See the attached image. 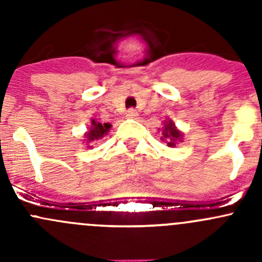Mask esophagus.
Masks as SVG:
<instances>
[{
    "label": "esophagus",
    "mask_w": 262,
    "mask_h": 262,
    "mask_svg": "<svg viewBox=\"0 0 262 262\" xmlns=\"http://www.w3.org/2000/svg\"><path fill=\"white\" fill-rule=\"evenodd\" d=\"M137 116H138V113H137V110L129 109L128 112H126V118H129V119H136Z\"/></svg>",
    "instance_id": "1"
}]
</instances>
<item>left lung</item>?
I'll list each match as a JSON object with an SVG mask.
<instances>
[{"mask_svg":"<svg viewBox=\"0 0 262 262\" xmlns=\"http://www.w3.org/2000/svg\"><path fill=\"white\" fill-rule=\"evenodd\" d=\"M162 136L163 137L161 139H162V141H166L168 147H175L176 142H178L179 139H181L182 134L175 128V124L171 120H168L167 123H166L165 128H163Z\"/></svg>","mask_w":262,"mask_h":262,"instance_id":"1","label":"left lung"}]
</instances>
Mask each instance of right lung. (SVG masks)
Instances as JSON below:
<instances>
[{"label":"right lung","instance_id":"add662e5","mask_svg":"<svg viewBox=\"0 0 262 262\" xmlns=\"http://www.w3.org/2000/svg\"><path fill=\"white\" fill-rule=\"evenodd\" d=\"M110 124L109 123H97V121L92 120L91 123V128H90V132L86 134L87 136V141L89 142H92V141H96V139H100L102 138V137L105 136V134L109 132L110 129Z\"/></svg>","mask_w":262,"mask_h":262}]
</instances>
